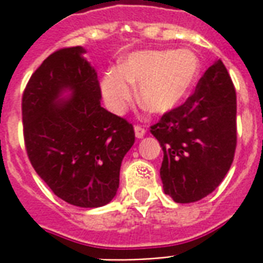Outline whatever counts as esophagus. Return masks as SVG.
<instances>
[{
    "instance_id": "34e87169",
    "label": "esophagus",
    "mask_w": 263,
    "mask_h": 263,
    "mask_svg": "<svg viewBox=\"0 0 263 263\" xmlns=\"http://www.w3.org/2000/svg\"><path fill=\"white\" fill-rule=\"evenodd\" d=\"M134 129H135V136L136 138H143V136H145V134H146V129L143 127H140V125H135V128H134Z\"/></svg>"
}]
</instances>
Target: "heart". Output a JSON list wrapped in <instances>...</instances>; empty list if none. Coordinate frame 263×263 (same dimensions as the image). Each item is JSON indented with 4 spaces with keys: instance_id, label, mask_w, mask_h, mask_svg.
Here are the masks:
<instances>
[{
    "instance_id": "1",
    "label": "heart",
    "mask_w": 263,
    "mask_h": 263,
    "mask_svg": "<svg viewBox=\"0 0 263 263\" xmlns=\"http://www.w3.org/2000/svg\"><path fill=\"white\" fill-rule=\"evenodd\" d=\"M201 63L187 48L174 51L134 52L120 67L106 70L102 92L113 111H123L138 84V102L154 114L176 109L190 96L200 77Z\"/></svg>"
}]
</instances>
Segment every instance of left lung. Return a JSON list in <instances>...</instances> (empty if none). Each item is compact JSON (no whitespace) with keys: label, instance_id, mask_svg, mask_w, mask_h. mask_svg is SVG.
I'll return each instance as SVG.
<instances>
[{"label":"left lung","instance_id":"left-lung-1","mask_svg":"<svg viewBox=\"0 0 263 263\" xmlns=\"http://www.w3.org/2000/svg\"><path fill=\"white\" fill-rule=\"evenodd\" d=\"M236 89L222 60H215L183 105L163 114L150 132L164 153L160 176L175 203L212 193L233 163L237 143Z\"/></svg>","mask_w":263,"mask_h":263}]
</instances>
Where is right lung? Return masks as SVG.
<instances>
[{
	"mask_svg": "<svg viewBox=\"0 0 263 263\" xmlns=\"http://www.w3.org/2000/svg\"><path fill=\"white\" fill-rule=\"evenodd\" d=\"M83 47L53 52L30 77L22 98L27 156L40 178L66 203H110L120 167L135 142L127 120L100 106L98 74ZM66 90L69 100L61 96Z\"/></svg>",
	"mask_w": 263,
	"mask_h": 263,
	"instance_id": "right-lung-1",
	"label": "right lung"
}]
</instances>
